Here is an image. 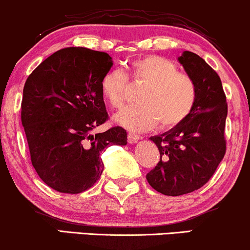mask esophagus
I'll use <instances>...</instances> for the list:
<instances>
[{"instance_id": "obj_1", "label": "esophagus", "mask_w": 250, "mask_h": 250, "mask_svg": "<svg viewBox=\"0 0 250 250\" xmlns=\"http://www.w3.org/2000/svg\"><path fill=\"white\" fill-rule=\"evenodd\" d=\"M140 139H142V137L138 136V134H134V133H128L127 134V142L130 144H134V143L139 142Z\"/></svg>"}]
</instances>
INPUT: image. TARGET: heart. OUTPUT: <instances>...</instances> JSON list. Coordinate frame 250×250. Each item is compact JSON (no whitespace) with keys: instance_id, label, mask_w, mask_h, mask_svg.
<instances>
[{"instance_id":"b5f03b06","label":"heart","mask_w":250,"mask_h":250,"mask_svg":"<svg viewBox=\"0 0 250 250\" xmlns=\"http://www.w3.org/2000/svg\"><path fill=\"white\" fill-rule=\"evenodd\" d=\"M132 78L144 84L136 105L114 114L113 120L134 132L148 131L159 124L160 128H172L184 122L198 101L199 91L194 79L179 72L171 61L157 55H147L131 62ZM101 90L114 108L126 101L127 78L119 70H110L102 77Z\"/></svg>"}]
</instances>
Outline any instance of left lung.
Returning <instances> with one entry per match:
<instances>
[{
    "label": "left lung",
    "instance_id": "left-lung-1",
    "mask_svg": "<svg viewBox=\"0 0 250 250\" xmlns=\"http://www.w3.org/2000/svg\"><path fill=\"white\" fill-rule=\"evenodd\" d=\"M198 86V101L189 116L165 133L153 136L160 152L158 165L146 174L148 184L164 195L194 192L212 178L226 153L227 103L219 75L194 52L178 58Z\"/></svg>",
    "mask_w": 250,
    "mask_h": 250
}]
</instances>
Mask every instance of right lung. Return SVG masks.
I'll return each mask as SVG.
<instances>
[{
    "label": "right lung",
    "mask_w": 250,
    "mask_h": 250,
    "mask_svg": "<svg viewBox=\"0 0 250 250\" xmlns=\"http://www.w3.org/2000/svg\"><path fill=\"white\" fill-rule=\"evenodd\" d=\"M112 65L106 52L71 46L52 54L26 79L21 119L31 164L57 192L89 189L104 169L103 149L127 144L120 126L92 133L108 118L101 81Z\"/></svg>",
    "instance_id": "right-lung-1"
}]
</instances>
